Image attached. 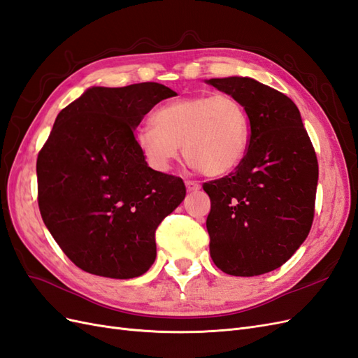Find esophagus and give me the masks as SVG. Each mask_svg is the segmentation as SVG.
I'll return each instance as SVG.
<instances>
[{"label":"esophagus","instance_id":"34e87169","mask_svg":"<svg viewBox=\"0 0 358 358\" xmlns=\"http://www.w3.org/2000/svg\"><path fill=\"white\" fill-rule=\"evenodd\" d=\"M186 187L189 192H198L201 189V185L198 181H192V180H187L186 181Z\"/></svg>","mask_w":358,"mask_h":358}]
</instances>
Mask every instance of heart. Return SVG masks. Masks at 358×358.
<instances>
[{
  "label": "heart",
  "mask_w": 358,
  "mask_h": 358,
  "mask_svg": "<svg viewBox=\"0 0 358 358\" xmlns=\"http://www.w3.org/2000/svg\"><path fill=\"white\" fill-rule=\"evenodd\" d=\"M152 126H142L135 144L147 165L169 171L182 156L203 176L216 177L236 168L249 145L250 121L246 108L231 94H196L162 105Z\"/></svg>",
  "instance_id": "obj_1"
}]
</instances>
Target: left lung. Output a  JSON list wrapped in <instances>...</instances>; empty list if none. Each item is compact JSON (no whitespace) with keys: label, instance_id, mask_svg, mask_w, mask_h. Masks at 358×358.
Segmentation results:
<instances>
[{"label":"left lung","instance_id":"obj_1","mask_svg":"<svg viewBox=\"0 0 358 358\" xmlns=\"http://www.w3.org/2000/svg\"><path fill=\"white\" fill-rule=\"evenodd\" d=\"M207 84L238 99L250 121L249 145L236 171L202 186L211 201L210 255L223 273L259 275L279 268L309 236L318 160L288 96L250 78Z\"/></svg>","mask_w":358,"mask_h":358}]
</instances>
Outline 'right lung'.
<instances>
[{"label":"right lung","instance_id":"obj_1","mask_svg":"<svg viewBox=\"0 0 358 358\" xmlns=\"http://www.w3.org/2000/svg\"><path fill=\"white\" fill-rule=\"evenodd\" d=\"M173 96L157 83L91 87L58 114L37 157V201L46 228L80 270L131 279L155 262L156 229L186 186L147 165L134 131Z\"/></svg>","mask_w":358,"mask_h":358}]
</instances>
